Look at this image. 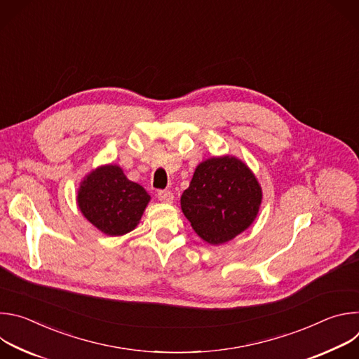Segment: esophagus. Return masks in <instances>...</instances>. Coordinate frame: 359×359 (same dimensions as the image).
Masks as SVG:
<instances>
[{"mask_svg":"<svg viewBox=\"0 0 359 359\" xmlns=\"http://www.w3.org/2000/svg\"><path fill=\"white\" fill-rule=\"evenodd\" d=\"M158 198L162 201V203H173V193L170 190H161L158 193Z\"/></svg>","mask_w":359,"mask_h":359,"instance_id":"1","label":"esophagus"}]
</instances>
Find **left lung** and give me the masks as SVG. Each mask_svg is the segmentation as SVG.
Segmentation results:
<instances>
[{"mask_svg": "<svg viewBox=\"0 0 359 359\" xmlns=\"http://www.w3.org/2000/svg\"><path fill=\"white\" fill-rule=\"evenodd\" d=\"M262 187L238 159L213 158L196 168L180 204L194 231L210 244H222L244 231L255 219Z\"/></svg>", "mask_w": 359, "mask_h": 359, "instance_id": "8db88e82", "label": "left lung"}]
</instances>
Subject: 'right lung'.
<instances>
[{
  "mask_svg": "<svg viewBox=\"0 0 359 359\" xmlns=\"http://www.w3.org/2000/svg\"><path fill=\"white\" fill-rule=\"evenodd\" d=\"M149 200L140 184L128 180L122 169L112 165L88 175L78 190V206L83 216L109 236L133 230Z\"/></svg>",
  "mask_w": 359,
  "mask_h": 359,
  "instance_id": "add662e5",
  "label": "right lung"
}]
</instances>
